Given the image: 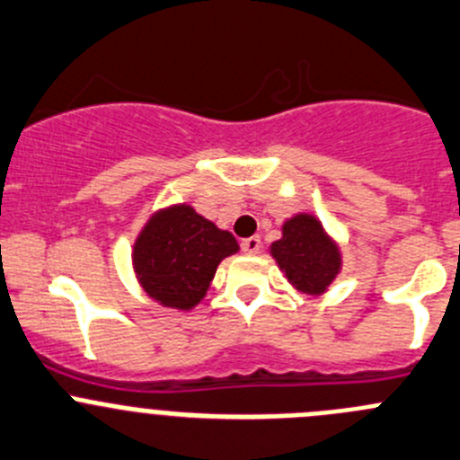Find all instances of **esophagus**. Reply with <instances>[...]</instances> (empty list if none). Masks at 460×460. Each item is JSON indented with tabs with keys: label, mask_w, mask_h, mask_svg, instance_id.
<instances>
[{
	"label": "esophagus",
	"mask_w": 460,
	"mask_h": 460,
	"mask_svg": "<svg viewBox=\"0 0 460 460\" xmlns=\"http://www.w3.org/2000/svg\"><path fill=\"white\" fill-rule=\"evenodd\" d=\"M242 248L246 255H257L261 251V239L260 237H248L242 242Z\"/></svg>",
	"instance_id": "esophagus-1"
}]
</instances>
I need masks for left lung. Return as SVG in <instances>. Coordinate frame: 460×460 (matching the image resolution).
<instances>
[{
  "label": "left lung",
  "instance_id": "1",
  "mask_svg": "<svg viewBox=\"0 0 460 460\" xmlns=\"http://www.w3.org/2000/svg\"><path fill=\"white\" fill-rule=\"evenodd\" d=\"M287 282L307 296H323L343 269L339 242L316 214L298 212L282 223V237L269 246Z\"/></svg>",
  "mask_w": 460,
  "mask_h": 460
}]
</instances>
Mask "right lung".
Returning <instances> with one entry per match:
<instances>
[{"instance_id": "add662e5", "label": "right lung", "mask_w": 460, "mask_h": 460, "mask_svg": "<svg viewBox=\"0 0 460 460\" xmlns=\"http://www.w3.org/2000/svg\"><path fill=\"white\" fill-rule=\"evenodd\" d=\"M234 252L239 243L227 230L190 203H173L146 218L130 248V261L153 303L191 312L205 298L218 264Z\"/></svg>"}]
</instances>
